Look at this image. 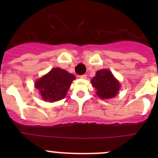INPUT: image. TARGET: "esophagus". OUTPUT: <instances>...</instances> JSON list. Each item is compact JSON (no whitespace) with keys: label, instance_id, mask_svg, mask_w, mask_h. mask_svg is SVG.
<instances>
[{"label":"esophagus","instance_id":"1","mask_svg":"<svg viewBox=\"0 0 158 158\" xmlns=\"http://www.w3.org/2000/svg\"><path fill=\"white\" fill-rule=\"evenodd\" d=\"M79 78H81V79H86L87 78V75L86 74H82V75H80V76H79Z\"/></svg>","mask_w":158,"mask_h":158}]
</instances>
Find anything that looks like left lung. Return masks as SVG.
Listing matches in <instances>:
<instances>
[{"label":"left lung","mask_w":158,"mask_h":158,"mask_svg":"<svg viewBox=\"0 0 158 158\" xmlns=\"http://www.w3.org/2000/svg\"><path fill=\"white\" fill-rule=\"evenodd\" d=\"M92 85L97 89V94L100 98H114L120 90V85L111 72L107 69L97 71L96 76L91 80Z\"/></svg>","instance_id":"1"}]
</instances>
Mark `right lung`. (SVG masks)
<instances>
[{"label": "right lung", "instance_id": "obj_1", "mask_svg": "<svg viewBox=\"0 0 158 158\" xmlns=\"http://www.w3.org/2000/svg\"><path fill=\"white\" fill-rule=\"evenodd\" d=\"M74 79V75L64 69L54 68L48 74L38 79L35 83V87L39 90L43 100L59 101L65 97Z\"/></svg>", "mask_w": 158, "mask_h": 158}]
</instances>
